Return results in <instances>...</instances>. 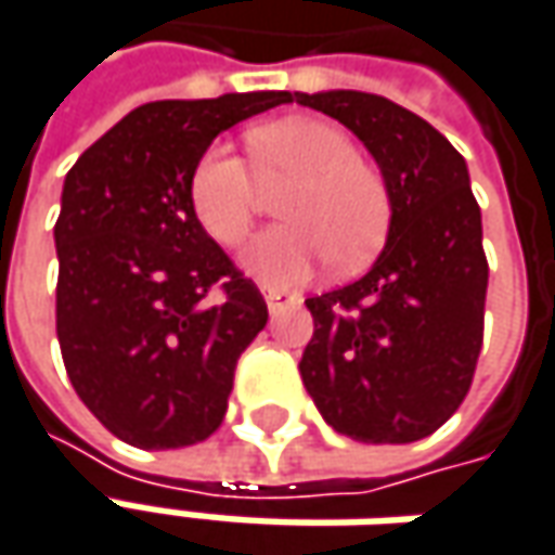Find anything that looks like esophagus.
Instances as JSON below:
<instances>
[{
  "instance_id": "obj_1",
  "label": "esophagus",
  "mask_w": 555,
  "mask_h": 555,
  "mask_svg": "<svg viewBox=\"0 0 555 555\" xmlns=\"http://www.w3.org/2000/svg\"><path fill=\"white\" fill-rule=\"evenodd\" d=\"M263 297H267V307H270V313H279V310H285L288 304H295L297 297L292 292H285V288H263Z\"/></svg>"
}]
</instances>
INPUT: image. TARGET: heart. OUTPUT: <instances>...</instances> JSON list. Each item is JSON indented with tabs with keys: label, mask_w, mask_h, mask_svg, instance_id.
<instances>
[{
	"label": "heart",
	"mask_w": 555,
	"mask_h": 555,
	"mask_svg": "<svg viewBox=\"0 0 555 555\" xmlns=\"http://www.w3.org/2000/svg\"><path fill=\"white\" fill-rule=\"evenodd\" d=\"M248 166L223 144L208 146L190 175V205L205 233L227 248L248 240L260 186L292 183L279 196V223L245 251V267L270 288L300 285L319 263L353 273L377 255L392 218L390 186L359 159L353 138L315 116L255 125L245 134Z\"/></svg>",
	"instance_id": "b5f03b06"
}]
</instances>
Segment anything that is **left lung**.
<instances>
[{
	"instance_id": "1",
	"label": "left lung",
	"mask_w": 555,
	"mask_h": 555,
	"mask_svg": "<svg viewBox=\"0 0 555 555\" xmlns=\"http://www.w3.org/2000/svg\"><path fill=\"white\" fill-rule=\"evenodd\" d=\"M295 101L369 146L392 199L372 270L307 300L304 387L356 442H417L461 409L482 350L488 260L467 163L427 119L380 94L297 91Z\"/></svg>"
}]
</instances>
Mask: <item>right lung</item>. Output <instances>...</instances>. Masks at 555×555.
<instances>
[{
  "label": "right lung",
  "mask_w": 555,
  "mask_h": 555,
  "mask_svg": "<svg viewBox=\"0 0 555 555\" xmlns=\"http://www.w3.org/2000/svg\"><path fill=\"white\" fill-rule=\"evenodd\" d=\"M288 101H153L69 168L54 223L57 340L73 390L128 446H196L227 414L267 304L202 230L190 175L220 131Z\"/></svg>",
  "instance_id": "right-lung-1"
}]
</instances>
